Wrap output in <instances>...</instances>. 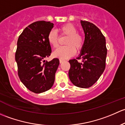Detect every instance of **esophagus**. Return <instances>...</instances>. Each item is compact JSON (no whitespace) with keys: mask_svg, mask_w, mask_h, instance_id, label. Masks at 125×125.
I'll return each mask as SVG.
<instances>
[{"mask_svg":"<svg viewBox=\"0 0 125 125\" xmlns=\"http://www.w3.org/2000/svg\"><path fill=\"white\" fill-rule=\"evenodd\" d=\"M64 60H62V59H61V58L60 59V63H62V62H64Z\"/></svg>","mask_w":125,"mask_h":125,"instance_id":"34e87169","label":"esophagus"}]
</instances>
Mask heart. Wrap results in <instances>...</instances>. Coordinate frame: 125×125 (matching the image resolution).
I'll use <instances>...</instances> for the list:
<instances>
[{
    "label": "heart",
    "mask_w": 125,
    "mask_h": 125,
    "mask_svg": "<svg viewBox=\"0 0 125 125\" xmlns=\"http://www.w3.org/2000/svg\"><path fill=\"white\" fill-rule=\"evenodd\" d=\"M58 31L61 35H66L67 38L65 42L66 45L61 47L54 52L53 55L61 59H67L73 56L77 51H80L84 44V38L74 24L65 23L60 27ZM47 40L49 44L53 48L58 47L59 36L56 31L51 30L48 33Z\"/></svg>",
    "instance_id": "obj_1"
}]
</instances>
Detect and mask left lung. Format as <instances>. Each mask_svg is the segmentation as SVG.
Returning a JSON list of instances; mask_svg holds the SVG:
<instances>
[{
    "label": "left lung",
    "instance_id": "1",
    "mask_svg": "<svg viewBox=\"0 0 125 125\" xmlns=\"http://www.w3.org/2000/svg\"><path fill=\"white\" fill-rule=\"evenodd\" d=\"M85 33L84 44L80 56L69 60L70 80L75 86L89 88L94 84L105 69L107 49L100 29L92 23L81 21ZM82 60L80 63L78 60Z\"/></svg>",
    "mask_w": 125,
    "mask_h": 125
}]
</instances>
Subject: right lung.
Returning a JSON list of instances; mask_svg holds the SVG:
<instances>
[{"mask_svg": "<svg viewBox=\"0 0 125 125\" xmlns=\"http://www.w3.org/2000/svg\"><path fill=\"white\" fill-rule=\"evenodd\" d=\"M53 24L50 21H37L26 27L19 36L15 52L18 75L26 87L35 93L51 89L60 61L44 59L52 52L47 36Z\"/></svg>", "mask_w": 125, "mask_h": 125, "instance_id": "obj_1", "label": "right lung"}]
</instances>
